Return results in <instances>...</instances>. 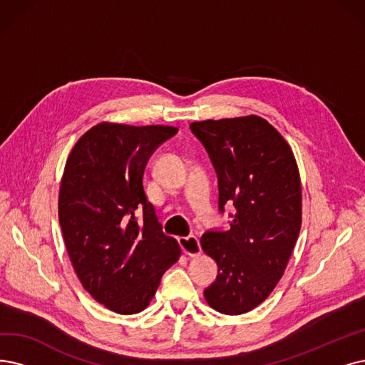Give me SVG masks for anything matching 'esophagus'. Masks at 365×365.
Segmentation results:
<instances>
[{
  "label": "esophagus",
  "mask_w": 365,
  "mask_h": 365,
  "mask_svg": "<svg viewBox=\"0 0 365 365\" xmlns=\"http://www.w3.org/2000/svg\"><path fill=\"white\" fill-rule=\"evenodd\" d=\"M178 242L181 245L182 252L185 255H188V256H197L202 252L199 240L196 237H193V235H190V237H181V238H178Z\"/></svg>",
  "instance_id": "34e87169"
}]
</instances>
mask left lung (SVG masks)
Here are the masks:
<instances>
[{
	"label": "left lung",
	"mask_w": 365,
	"mask_h": 365,
	"mask_svg": "<svg viewBox=\"0 0 365 365\" xmlns=\"http://www.w3.org/2000/svg\"><path fill=\"white\" fill-rule=\"evenodd\" d=\"M218 180V211L230 227L210 229L202 249L218 267L203 295L223 314L264 302L282 279L301 229V181L292 150L256 115L190 124Z\"/></svg>",
	"instance_id": "8db88e82"
}]
</instances>
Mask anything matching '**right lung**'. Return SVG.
Wrapping results in <instances>:
<instances>
[{
	"label": "right lung",
	"mask_w": 365,
	"mask_h": 365,
	"mask_svg": "<svg viewBox=\"0 0 365 365\" xmlns=\"http://www.w3.org/2000/svg\"><path fill=\"white\" fill-rule=\"evenodd\" d=\"M177 132L101 123L67 158L58 199L66 249L82 286L115 313L147 309L181 255L143 190L150 157Z\"/></svg>",
	"instance_id": "obj_1"
}]
</instances>
